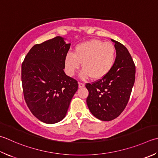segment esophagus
Here are the masks:
<instances>
[{"instance_id": "esophagus-1", "label": "esophagus", "mask_w": 158, "mask_h": 158, "mask_svg": "<svg viewBox=\"0 0 158 158\" xmlns=\"http://www.w3.org/2000/svg\"><path fill=\"white\" fill-rule=\"evenodd\" d=\"M83 87H84V84H83V83H79V88H82Z\"/></svg>"}]
</instances>
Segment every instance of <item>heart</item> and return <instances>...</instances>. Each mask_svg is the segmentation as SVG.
Listing matches in <instances>:
<instances>
[{"label":"heart","instance_id":"obj_1","mask_svg":"<svg viewBox=\"0 0 158 158\" xmlns=\"http://www.w3.org/2000/svg\"><path fill=\"white\" fill-rule=\"evenodd\" d=\"M116 49L112 43L92 39L77 44L74 54L69 52L64 58V66L67 75L73 77L80 66L82 70L79 77L83 80L92 77L99 80L107 76L115 64Z\"/></svg>","mask_w":158,"mask_h":158}]
</instances>
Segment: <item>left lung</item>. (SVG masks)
<instances>
[{"mask_svg":"<svg viewBox=\"0 0 158 158\" xmlns=\"http://www.w3.org/2000/svg\"><path fill=\"white\" fill-rule=\"evenodd\" d=\"M116 49V59L111 72L93 83H87L86 99L92 115L103 121L118 117L127 104L135 82V66L124 45L111 40Z\"/></svg>","mask_w":158,"mask_h":158,"instance_id":"8db88e82","label":"left lung"}]
</instances>
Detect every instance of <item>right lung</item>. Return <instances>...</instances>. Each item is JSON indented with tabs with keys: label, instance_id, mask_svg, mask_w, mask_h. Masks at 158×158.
<instances>
[{
	"label": "right lung",
	"instance_id": "right-lung-1",
	"mask_svg": "<svg viewBox=\"0 0 158 158\" xmlns=\"http://www.w3.org/2000/svg\"><path fill=\"white\" fill-rule=\"evenodd\" d=\"M60 36L34 45L22 64L24 99L31 112L46 124L66 116L78 89L75 79L64 73V58L70 44Z\"/></svg>",
	"mask_w": 158,
	"mask_h": 158
}]
</instances>
